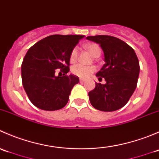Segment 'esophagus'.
<instances>
[{
    "label": "esophagus",
    "instance_id": "34e87169",
    "mask_svg": "<svg viewBox=\"0 0 159 159\" xmlns=\"http://www.w3.org/2000/svg\"><path fill=\"white\" fill-rule=\"evenodd\" d=\"M79 81H80V82H84V81H85V80H84V78H80Z\"/></svg>",
    "mask_w": 159,
    "mask_h": 159
}]
</instances>
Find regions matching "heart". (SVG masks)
<instances>
[{
  "mask_svg": "<svg viewBox=\"0 0 159 159\" xmlns=\"http://www.w3.org/2000/svg\"><path fill=\"white\" fill-rule=\"evenodd\" d=\"M84 48L86 50L94 57H98L101 55L102 53V48L100 46L96 43H88L84 44ZM78 48L75 47L71 50L70 54V61L71 63H75L78 60ZM96 68L94 66H86V65H81V64H77L75 65L71 68V73L75 76H78L79 78H88L94 73Z\"/></svg>",
  "mask_w": 159,
  "mask_h": 159,
  "instance_id": "1",
  "label": "heart"
}]
</instances>
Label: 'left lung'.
Returning <instances> with one entry per match:
<instances>
[{"mask_svg": "<svg viewBox=\"0 0 159 159\" xmlns=\"http://www.w3.org/2000/svg\"><path fill=\"white\" fill-rule=\"evenodd\" d=\"M99 44L105 54V64L96 76L105 78V84L95 83L89 91L91 105L102 111H114L127 104L136 89L140 66L135 52L125 41L108 35L89 36Z\"/></svg>", "mask_w": 159, "mask_h": 159, "instance_id": "8db88e82", "label": "left lung"}]
</instances>
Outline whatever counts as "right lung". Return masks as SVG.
<instances>
[{"instance_id": "right-lung-1", "label": "right lung", "mask_w": 159, "mask_h": 159, "mask_svg": "<svg viewBox=\"0 0 159 159\" xmlns=\"http://www.w3.org/2000/svg\"><path fill=\"white\" fill-rule=\"evenodd\" d=\"M84 35L54 34L30 48L21 65L22 84L34 105L45 111L64 108L72 88L79 82L69 71L70 54ZM56 69L63 73L55 76Z\"/></svg>"}]
</instances>
